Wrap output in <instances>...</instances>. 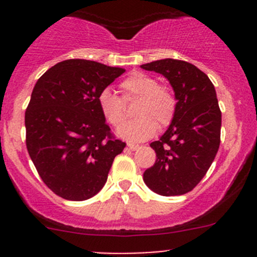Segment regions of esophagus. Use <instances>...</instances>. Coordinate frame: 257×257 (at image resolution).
<instances>
[{
	"label": "esophagus",
	"mask_w": 257,
	"mask_h": 257,
	"mask_svg": "<svg viewBox=\"0 0 257 257\" xmlns=\"http://www.w3.org/2000/svg\"><path fill=\"white\" fill-rule=\"evenodd\" d=\"M128 148L131 150H137L139 148L138 144H133V143H128Z\"/></svg>",
	"instance_id": "esophagus-1"
}]
</instances>
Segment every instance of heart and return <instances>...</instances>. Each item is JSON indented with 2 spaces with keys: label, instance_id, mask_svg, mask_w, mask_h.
<instances>
[{
  "label": "heart",
  "instance_id": "obj_1",
  "mask_svg": "<svg viewBox=\"0 0 257 257\" xmlns=\"http://www.w3.org/2000/svg\"><path fill=\"white\" fill-rule=\"evenodd\" d=\"M124 99L139 97L136 108L137 118L124 123L116 131L120 138L141 142L154 136L159 126L169 125L177 110V98L173 90L160 85L154 77L143 72H134L121 82ZM98 107L103 118L113 126H119L125 119V110L120 98L109 88L98 95Z\"/></svg>",
  "mask_w": 257,
  "mask_h": 257
}]
</instances>
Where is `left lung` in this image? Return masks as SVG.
<instances>
[{
    "mask_svg": "<svg viewBox=\"0 0 257 257\" xmlns=\"http://www.w3.org/2000/svg\"><path fill=\"white\" fill-rule=\"evenodd\" d=\"M141 67L163 74L177 98L169 128L150 144L157 160L143 180L159 195H183L205 177L219 150L221 112L216 92L209 77L189 62L167 58Z\"/></svg>",
    "mask_w": 257,
    "mask_h": 257,
    "instance_id": "obj_1",
    "label": "left lung"
}]
</instances>
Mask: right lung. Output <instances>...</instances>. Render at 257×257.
<instances>
[{
  "label": "right lung",
  "mask_w": 257,
  "mask_h": 257,
  "mask_svg": "<svg viewBox=\"0 0 257 257\" xmlns=\"http://www.w3.org/2000/svg\"><path fill=\"white\" fill-rule=\"evenodd\" d=\"M124 72L94 61L67 59L36 83L25 114L26 145L56 195L82 201L104 186L125 143L110 133L98 95Z\"/></svg>",
  "instance_id": "right-lung-1"
}]
</instances>
